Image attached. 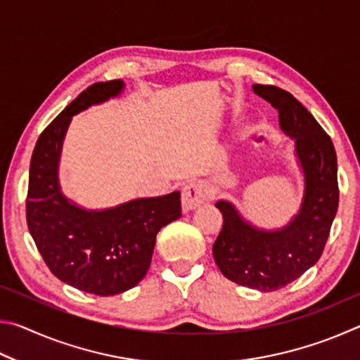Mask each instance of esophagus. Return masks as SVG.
Instances as JSON below:
<instances>
[{
	"instance_id": "34e87169",
	"label": "esophagus",
	"mask_w": 360,
	"mask_h": 360,
	"mask_svg": "<svg viewBox=\"0 0 360 360\" xmlns=\"http://www.w3.org/2000/svg\"><path fill=\"white\" fill-rule=\"evenodd\" d=\"M210 197V188L202 181H192L187 182L182 188V206H184L186 211L195 210L197 206L206 202V198Z\"/></svg>"
}]
</instances>
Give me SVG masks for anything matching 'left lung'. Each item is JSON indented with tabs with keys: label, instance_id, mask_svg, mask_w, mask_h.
<instances>
[{
	"label": "left lung",
	"instance_id": "1",
	"mask_svg": "<svg viewBox=\"0 0 360 360\" xmlns=\"http://www.w3.org/2000/svg\"><path fill=\"white\" fill-rule=\"evenodd\" d=\"M254 92L278 109L281 130L295 139L304 173L302 210L285 229L262 231L243 221L233 205L217 202L224 224L212 254L230 281L270 292L300 278L324 251L338 210L337 154L330 136L288 90L255 84Z\"/></svg>",
	"mask_w": 360,
	"mask_h": 360
}]
</instances>
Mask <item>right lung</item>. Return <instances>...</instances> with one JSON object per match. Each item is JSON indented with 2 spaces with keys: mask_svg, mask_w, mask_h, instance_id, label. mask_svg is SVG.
Segmentation results:
<instances>
[{
  "mask_svg": "<svg viewBox=\"0 0 360 360\" xmlns=\"http://www.w3.org/2000/svg\"><path fill=\"white\" fill-rule=\"evenodd\" d=\"M122 89L120 79L90 85L46 127L32 155L27 193L28 230L49 270L72 288L105 297L141 281L157 233L181 217L179 192L105 211L77 208L60 192L58 157L71 117Z\"/></svg>",
  "mask_w": 360,
  "mask_h": 360,
  "instance_id": "right-lung-1",
  "label": "right lung"
}]
</instances>
